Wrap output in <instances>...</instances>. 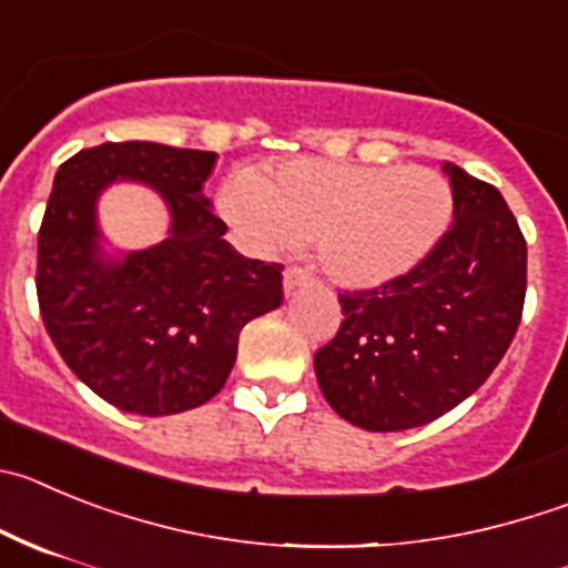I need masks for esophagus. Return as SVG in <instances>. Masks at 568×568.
<instances>
[{
	"label": "esophagus",
	"instance_id": "esophagus-1",
	"mask_svg": "<svg viewBox=\"0 0 568 568\" xmlns=\"http://www.w3.org/2000/svg\"><path fill=\"white\" fill-rule=\"evenodd\" d=\"M306 281H310V275H306L301 267H287V270H284V290H287V295L295 293V290H298L301 284H306Z\"/></svg>",
	"mask_w": 568,
	"mask_h": 568
}]
</instances>
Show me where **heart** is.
<instances>
[{"instance_id":"b5f03b06","label":"heart","mask_w":568,"mask_h":568,"mask_svg":"<svg viewBox=\"0 0 568 568\" xmlns=\"http://www.w3.org/2000/svg\"><path fill=\"white\" fill-rule=\"evenodd\" d=\"M216 207L256 253L295 250L315 236L318 262L343 287H379L428 256L454 216L450 182L434 169L298 158L262 176L239 169Z\"/></svg>"}]
</instances>
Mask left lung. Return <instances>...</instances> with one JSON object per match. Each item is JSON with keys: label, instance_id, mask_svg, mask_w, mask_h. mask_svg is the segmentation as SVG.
Wrapping results in <instances>:
<instances>
[{"label": "left lung", "instance_id": "8db88e82", "mask_svg": "<svg viewBox=\"0 0 568 568\" xmlns=\"http://www.w3.org/2000/svg\"><path fill=\"white\" fill-rule=\"evenodd\" d=\"M454 225L423 262L377 290L343 293L335 341L315 352L326 403L363 430H408L470 397L521 324L527 242L498 189L442 165Z\"/></svg>", "mask_w": 568, "mask_h": 568}]
</instances>
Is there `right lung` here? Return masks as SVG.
Here are the masks:
<instances>
[{"label": "right lung", "mask_w": 568, "mask_h": 568, "mask_svg": "<svg viewBox=\"0 0 568 568\" xmlns=\"http://www.w3.org/2000/svg\"><path fill=\"white\" fill-rule=\"evenodd\" d=\"M216 158L129 140L83 149L55 171L39 231L41 318L75 377L126 414H182L216 397L239 332L284 301V267L225 242L202 194ZM112 181H140L164 200L163 243L108 247L97 200Z\"/></svg>", "instance_id": "add662e5"}]
</instances>
